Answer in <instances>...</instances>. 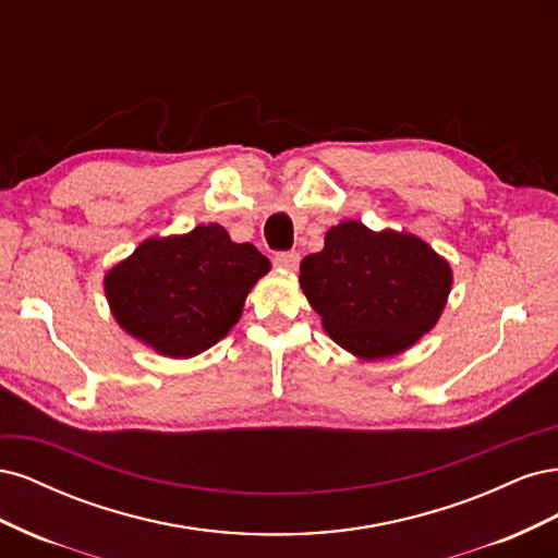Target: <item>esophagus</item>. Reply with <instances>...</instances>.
<instances>
[{"label":"esophagus","mask_w":558,"mask_h":558,"mask_svg":"<svg viewBox=\"0 0 558 558\" xmlns=\"http://www.w3.org/2000/svg\"><path fill=\"white\" fill-rule=\"evenodd\" d=\"M300 265V253L298 251H286V253H277L275 256V267L286 269V272H295Z\"/></svg>","instance_id":"34e87169"}]
</instances>
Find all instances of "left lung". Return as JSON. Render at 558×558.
Segmentation results:
<instances>
[{
  "mask_svg": "<svg viewBox=\"0 0 558 558\" xmlns=\"http://www.w3.org/2000/svg\"><path fill=\"white\" fill-rule=\"evenodd\" d=\"M451 265L412 232L342 221L300 263V286L324 330L363 361L391 359L440 320Z\"/></svg>",
  "mask_w": 558,
  "mask_h": 558,
  "instance_id": "obj_1",
  "label": "left lung"
}]
</instances>
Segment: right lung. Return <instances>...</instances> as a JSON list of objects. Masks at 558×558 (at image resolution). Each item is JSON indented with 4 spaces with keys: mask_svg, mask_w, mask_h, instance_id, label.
Here are the masks:
<instances>
[{
    "mask_svg": "<svg viewBox=\"0 0 558 558\" xmlns=\"http://www.w3.org/2000/svg\"><path fill=\"white\" fill-rule=\"evenodd\" d=\"M269 260L223 226L148 238L105 275L109 310L128 335L167 359H193L238 324Z\"/></svg>",
    "mask_w": 558,
    "mask_h": 558,
    "instance_id": "obj_1",
    "label": "right lung"
}]
</instances>
